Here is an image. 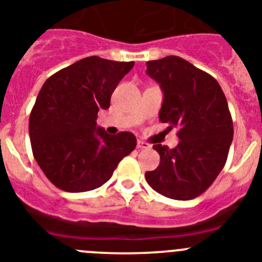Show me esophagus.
<instances>
[{
	"instance_id": "1",
	"label": "esophagus",
	"mask_w": 262,
	"mask_h": 262,
	"mask_svg": "<svg viewBox=\"0 0 262 262\" xmlns=\"http://www.w3.org/2000/svg\"><path fill=\"white\" fill-rule=\"evenodd\" d=\"M137 147L141 148V150H146V148H150L151 146H150V143L145 142V141L138 140V141H137Z\"/></svg>"
}]
</instances>
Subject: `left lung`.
<instances>
[{
  "label": "left lung",
  "instance_id": "1",
  "mask_svg": "<svg viewBox=\"0 0 262 262\" xmlns=\"http://www.w3.org/2000/svg\"><path fill=\"white\" fill-rule=\"evenodd\" d=\"M146 73L164 94L159 120L178 128L180 140L175 148L152 146L160 163L146 172V181L168 199H195L227 160L234 125L226 96L214 77L178 56L147 61Z\"/></svg>",
  "mask_w": 262,
  "mask_h": 262
}]
</instances>
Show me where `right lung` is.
I'll list each match as a JSON object with an SVG mask.
<instances>
[{
  "mask_svg": "<svg viewBox=\"0 0 262 262\" xmlns=\"http://www.w3.org/2000/svg\"><path fill=\"white\" fill-rule=\"evenodd\" d=\"M134 62L82 58L44 82L30 115L32 154L44 175L70 193L102 187L136 148L130 132L111 136L96 126L98 112Z\"/></svg>",
  "mask_w": 262,
  "mask_h": 262,
  "instance_id": "obj_1",
  "label": "right lung"
}]
</instances>
